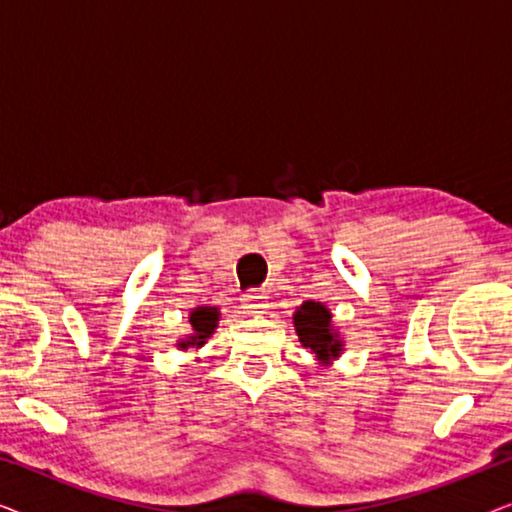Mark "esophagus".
Instances as JSON below:
<instances>
[{"instance_id":"1","label":"esophagus","mask_w":512,"mask_h":512,"mask_svg":"<svg viewBox=\"0 0 512 512\" xmlns=\"http://www.w3.org/2000/svg\"><path fill=\"white\" fill-rule=\"evenodd\" d=\"M242 303L249 312H258L263 310V307H268V293L263 289H249L242 293Z\"/></svg>"}]
</instances>
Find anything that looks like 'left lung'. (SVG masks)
<instances>
[{
    "label": "left lung",
    "mask_w": 512,
    "mask_h": 512,
    "mask_svg": "<svg viewBox=\"0 0 512 512\" xmlns=\"http://www.w3.org/2000/svg\"><path fill=\"white\" fill-rule=\"evenodd\" d=\"M293 324H296L298 340L305 347H310L319 359H335L340 352V342L335 340L331 328V312L321 303L307 300L293 314Z\"/></svg>",
    "instance_id": "1"
}]
</instances>
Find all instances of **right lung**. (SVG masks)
Listing matches in <instances>:
<instances>
[{
    "label": "right lung",
    "mask_w": 512,
    "mask_h": 512,
    "mask_svg": "<svg viewBox=\"0 0 512 512\" xmlns=\"http://www.w3.org/2000/svg\"><path fill=\"white\" fill-rule=\"evenodd\" d=\"M216 321H219V312H216V307H198V310L191 312V326L195 335H191V340L188 342H181V347L186 345H202L205 342V338H209V335L214 333L216 328Z\"/></svg>",
    "instance_id": "obj_1"
}]
</instances>
